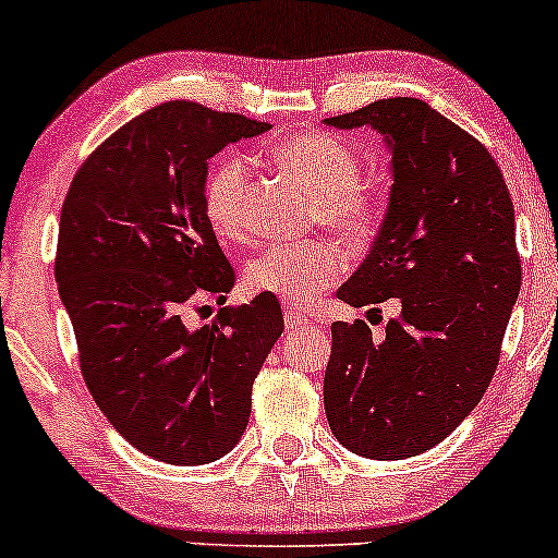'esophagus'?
<instances>
[{"instance_id": "34e87169", "label": "esophagus", "mask_w": 558, "mask_h": 558, "mask_svg": "<svg viewBox=\"0 0 558 558\" xmlns=\"http://www.w3.org/2000/svg\"><path fill=\"white\" fill-rule=\"evenodd\" d=\"M283 317H286V328H291V330H296V328H301V325H306V317L299 315V312H293V310H286Z\"/></svg>"}]
</instances>
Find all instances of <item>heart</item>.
<instances>
[{
	"instance_id": "heart-1",
	"label": "heart",
	"mask_w": 558,
	"mask_h": 558,
	"mask_svg": "<svg viewBox=\"0 0 558 558\" xmlns=\"http://www.w3.org/2000/svg\"><path fill=\"white\" fill-rule=\"evenodd\" d=\"M272 159L317 196V215L343 239L360 241L373 233L380 202L360 183V155L345 141L328 133L293 136L275 144ZM248 162L228 155L204 183V215L220 239H246ZM345 270V254L336 241L315 239L272 243L243 267V286L257 296H272L288 306H306Z\"/></svg>"
}]
</instances>
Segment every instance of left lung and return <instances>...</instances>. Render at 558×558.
Returning <instances> with one entry per match:
<instances>
[{
  "label": "left lung",
  "instance_id": "obj_1",
  "mask_svg": "<svg viewBox=\"0 0 558 558\" xmlns=\"http://www.w3.org/2000/svg\"><path fill=\"white\" fill-rule=\"evenodd\" d=\"M325 125L380 133L393 178L373 248L338 299L401 301L383 338L362 319L330 325L325 414L360 457H417L462 425L496 373L522 283L514 207L488 149L422 99H377Z\"/></svg>",
  "mask_w": 558,
  "mask_h": 558
}]
</instances>
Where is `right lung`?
Instances as JSON below:
<instances>
[{
    "mask_svg": "<svg viewBox=\"0 0 558 558\" xmlns=\"http://www.w3.org/2000/svg\"><path fill=\"white\" fill-rule=\"evenodd\" d=\"M267 123L165 101L94 151L62 204L54 278L94 401L131 446L178 466L239 444L252 386L283 332L278 299L222 306L191 328L204 296L226 304L235 275L204 215L209 157Z\"/></svg>",
    "mask_w": 558,
    "mask_h": 558,
    "instance_id": "obj_1",
    "label": "right lung"
}]
</instances>
